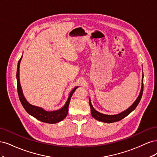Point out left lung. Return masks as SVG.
<instances>
[{"mask_svg":"<svg viewBox=\"0 0 157 157\" xmlns=\"http://www.w3.org/2000/svg\"><path fill=\"white\" fill-rule=\"evenodd\" d=\"M143 79H144V74H143V76H142V85H141V91H140L139 96L137 97L136 100L129 108H128L126 111H123L119 114H118V115H105V114L100 113L99 112L97 111L96 109L93 107L92 103H91V101H90V98H89V103H90V109H91L92 116L95 118V119H96L99 121L105 122V123H112V122L119 121L122 120V118H124V117L128 116L131 112H132L136 108V107L137 106V105H138L140 100H141V97H142V94H143V91H144Z\"/></svg>","mask_w":157,"mask_h":157,"instance_id":"obj_1","label":"left lung"}]
</instances>
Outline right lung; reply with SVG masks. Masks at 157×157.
<instances>
[{"label": "right lung", "mask_w": 157, "mask_h": 157, "mask_svg": "<svg viewBox=\"0 0 157 157\" xmlns=\"http://www.w3.org/2000/svg\"><path fill=\"white\" fill-rule=\"evenodd\" d=\"M21 58H22V56L21 57L20 59L19 60L18 63H17L16 78H17V89L18 96L23 107H24L25 111L29 113L30 115L35 117L37 120L43 122L49 123V124H55V123L59 122L62 120H63L68 114L69 105L71 96H72V95L75 92L76 89L78 88V86L73 88L72 91L71 92L67 102L65 103V105L62 108L59 109V110L54 111H46L44 110L42 108L32 105L26 100V99L25 98L24 96H23V91H22L20 82V64L21 62Z\"/></svg>", "instance_id": "obj_1"}]
</instances>
